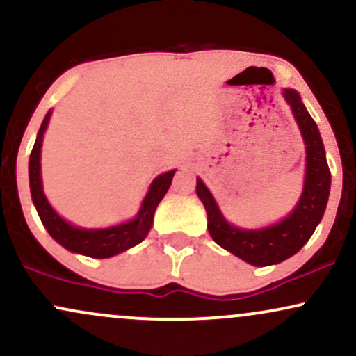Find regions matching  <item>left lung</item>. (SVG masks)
I'll return each mask as SVG.
<instances>
[{"label":"left lung","instance_id":"1","mask_svg":"<svg viewBox=\"0 0 356 356\" xmlns=\"http://www.w3.org/2000/svg\"><path fill=\"white\" fill-rule=\"evenodd\" d=\"M283 95L286 102L291 105L306 144L305 191L295 211L284 220L266 229H238L226 222L214 197L201 182V179H197V186H195V192L206 207L207 229H209L211 238L220 248L252 266H269V264L281 263L296 254L308 243L325 214L330 184H332L330 167L325 157V147H323L316 124L295 90H284Z\"/></svg>","mask_w":356,"mask_h":356}]
</instances>
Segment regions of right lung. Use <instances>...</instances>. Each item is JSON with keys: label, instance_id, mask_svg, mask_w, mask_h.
<instances>
[{"label": "right lung", "instance_id": "right-lung-1", "mask_svg": "<svg viewBox=\"0 0 356 356\" xmlns=\"http://www.w3.org/2000/svg\"><path fill=\"white\" fill-rule=\"evenodd\" d=\"M48 120H50V112H48L42 127H40L38 137H36L33 150H31L30 155V187L31 199H33V204L36 211H38L40 219H42L47 231L50 232L51 238L55 239L56 243H60L63 248H67L68 251L79 252V254L90 257H99V259L115 256L118 252L125 251V249L129 248H134L136 244L140 243V241H144L145 236L149 234L150 227H152L155 207L159 206V202L162 201L165 192L169 191L175 170L159 175V177L155 179L152 186H150L149 194H147V197L144 199L140 212H138L137 218L130 220V222L120 224V226L115 227H108V229L97 231L73 227L53 211V207L48 204L42 189L40 154H42V140L44 130H47Z\"/></svg>", "mask_w": 356, "mask_h": 356}]
</instances>
